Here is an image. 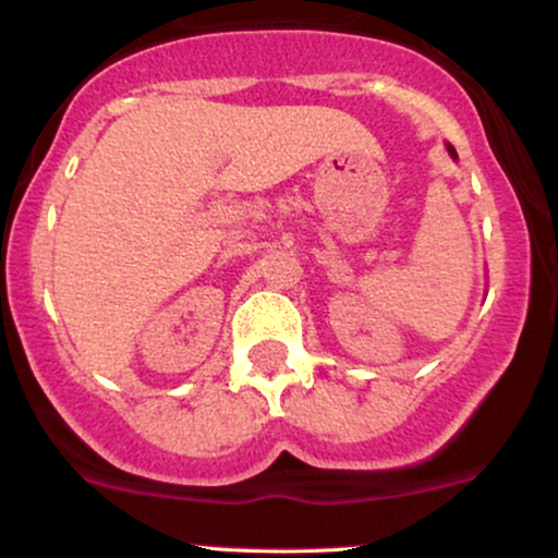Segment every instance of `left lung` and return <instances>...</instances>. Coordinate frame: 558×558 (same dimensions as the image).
I'll return each mask as SVG.
<instances>
[{
	"instance_id": "1",
	"label": "left lung",
	"mask_w": 558,
	"mask_h": 558,
	"mask_svg": "<svg viewBox=\"0 0 558 558\" xmlns=\"http://www.w3.org/2000/svg\"><path fill=\"white\" fill-rule=\"evenodd\" d=\"M448 151H451V157H457V151H453V149H451V146H448Z\"/></svg>"
}]
</instances>
